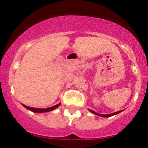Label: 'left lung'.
Here are the masks:
<instances>
[{
	"instance_id": "8db88e82",
	"label": "left lung",
	"mask_w": 148,
	"mask_h": 148,
	"mask_svg": "<svg viewBox=\"0 0 148 148\" xmlns=\"http://www.w3.org/2000/svg\"><path fill=\"white\" fill-rule=\"evenodd\" d=\"M91 112V113H94V114H95L97 115H99V116H101V117H103V118H109V117L111 116H113V115H115L116 114H118V113H120V112L123 111V110H121V111H117V112H115V113H111V114H107V115H104V114H99V113H96V112H95L94 111H92V110H90V109H88Z\"/></svg>"
}]
</instances>
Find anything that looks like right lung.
Returning <instances> with one entry per match:
<instances>
[{
  "label": "right lung",
  "mask_w": 148,
  "mask_h": 148,
  "mask_svg": "<svg viewBox=\"0 0 148 148\" xmlns=\"http://www.w3.org/2000/svg\"><path fill=\"white\" fill-rule=\"evenodd\" d=\"M23 106L25 107V108L27 109L30 110V111L34 112V113H46V112H49L51 111H53V110L56 109V108H58L59 106L60 105V103H58V104L55 105V106L49 107V108H33V107H30V106H27L24 104H22Z\"/></svg>",
  "instance_id": "obj_1"
}]
</instances>
